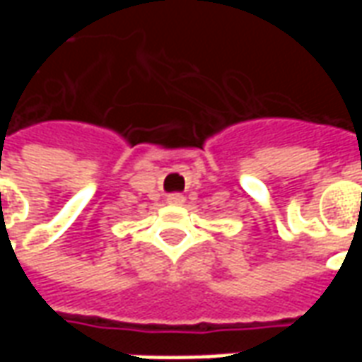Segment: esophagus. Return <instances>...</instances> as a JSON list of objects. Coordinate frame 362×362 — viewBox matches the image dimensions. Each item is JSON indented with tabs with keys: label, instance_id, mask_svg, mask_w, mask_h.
<instances>
[{
	"label": "esophagus",
	"instance_id": "obj_1",
	"mask_svg": "<svg viewBox=\"0 0 362 362\" xmlns=\"http://www.w3.org/2000/svg\"><path fill=\"white\" fill-rule=\"evenodd\" d=\"M168 202H170V204H182V202H184V196H182V194H170V196H168Z\"/></svg>",
	"mask_w": 362,
	"mask_h": 362
}]
</instances>
